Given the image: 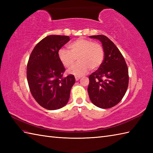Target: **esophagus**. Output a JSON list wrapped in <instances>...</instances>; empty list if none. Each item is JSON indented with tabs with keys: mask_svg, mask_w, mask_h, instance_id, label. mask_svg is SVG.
<instances>
[{
	"mask_svg": "<svg viewBox=\"0 0 153 153\" xmlns=\"http://www.w3.org/2000/svg\"><path fill=\"white\" fill-rule=\"evenodd\" d=\"M75 78H76V81H78L80 79V77L79 76H75Z\"/></svg>",
	"mask_w": 153,
	"mask_h": 153,
	"instance_id": "34e87169",
	"label": "esophagus"
}]
</instances>
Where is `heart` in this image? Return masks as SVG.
I'll return each instance as SVG.
<instances>
[{"mask_svg":"<svg viewBox=\"0 0 153 153\" xmlns=\"http://www.w3.org/2000/svg\"><path fill=\"white\" fill-rule=\"evenodd\" d=\"M70 51L61 48L58 51V58L64 66L71 68L76 62H79L69 71L71 74L81 76L91 70H95L102 64L104 60L102 47L96 42L84 38H78L69 45Z\"/></svg>","mask_w":153,"mask_h":153,"instance_id":"obj_1","label":"heart"}]
</instances>
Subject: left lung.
Listing matches in <instances>:
<instances>
[{
  "instance_id": "obj_1",
  "label": "left lung",
  "mask_w": 153,
  "mask_h": 153,
  "mask_svg": "<svg viewBox=\"0 0 153 153\" xmlns=\"http://www.w3.org/2000/svg\"><path fill=\"white\" fill-rule=\"evenodd\" d=\"M90 37L101 41L105 57L99 69L89 76L87 91L95 106L112 108L120 102L128 89V66L118 48L106 36L99 35Z\"/></svg>"
}]
</instances>
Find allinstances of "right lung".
Returning <instances> with one entry per match:
<instances>
[{"mask_svg":"<svg viewBox=\"0 0 153 153\" xmlns=\"http://www.w3.org/2000/svg\"><path fill=\"white\" fill-rule=\"evenodd\" d=\"M70 41L69 36L49 35L32 51L27 65V79L32 96L47 110H56L66 105L74 75L64 76L66 69L58 58V51Z\"/></svg>","mask_w":153,"mask_h":153,"instance_id":"right-lung-1","label":"right lung"}]
</instances>
